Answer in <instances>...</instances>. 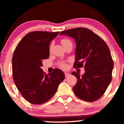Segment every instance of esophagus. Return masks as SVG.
Masks as SVG:
<instances>
[{
  "label": "esophagus",
  "mask_w": 124,
  "mask_h": 124,
  "mask_svg": "<svg viewBox=\"0 0 124 124\" xmlns=\"http://www.w3.org/2000/svg\"><path fill=\"white\" fill-rule=\"evenodd\" d=\"M70 75V74H69V73H67V72H65V76L66 78H67V77H68Z\"/></svg>",
  "instance_id": "34e87169"
}]
</instances>
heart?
Returning a JSON list of instances; mask_svg holds the SVG:
<instances>
[{"label": "heart", "mask_w": 124, "mask_h": 124, "mask_svg": "<svg viewBox=\"0 0 124 124\" xmlns=\"http://www.w3.org/2000/svg\"><path fill=\"white\" fill-rule=\"evenodd\" d=\"M69 41H70L69 40V39H61V43H62V45H63V44L66 43V42H69ZM58 64H59V66L61 67L62 68H64V69H65V68H66L67 67L66 63L64 62H59Z\"/></svg>", "instance_id": "obj_1"}]
</instances>
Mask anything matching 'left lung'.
<instances>
[{
	"label": "left lung",
	"mask_w": 124,
	"mask_h": 124,
	"mask_svg": "<svg viewBox=\"0 0 124 124\" xmlns=\"http://www.w3.org/2000/svg\"><path fill=\"white\" fill-rule=\"evenodd\" d=\"M60 34L71 37L76 43L75 69L84 67L82 76L77 72V83L73 87L78 98L93 102L101 97L112 80L114 62L110 51L104 41L90 30L78 27L61 31Z\"/></svg>",
	"instance_id": "1"
}]
</instances>
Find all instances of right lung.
<instances>
[{
	"label": "right lung",
	"mask_w": 124,
	"mask_h": 124,
	"mask_svg": "<svg viewBox=\"0 0 124 124\" xmlns=\"http://www.w3.org/2000/svg\"><path fill=\"white\" fill-rule=\"evenodd\" d=\"M59 32L32 31L21 39L14 51L13 78L24 99L32 104L48 101L65 79L60 69L56 68L47 75L41 68L42 59L49 58L51 41Z\"/></svg>",
	"instance_id": "add662e5"
}]
</instances>
